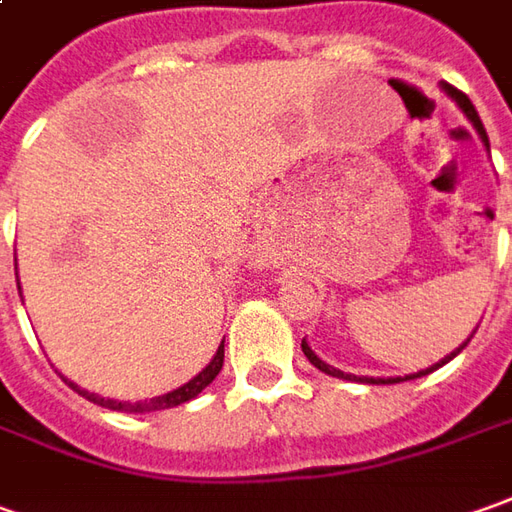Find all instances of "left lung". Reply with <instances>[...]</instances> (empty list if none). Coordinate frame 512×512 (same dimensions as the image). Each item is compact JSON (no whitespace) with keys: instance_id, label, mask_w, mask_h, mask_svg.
<instances>
[{"instance_id":"left-lung-1","label":"left lung","mask_w":512,"mask_h":512,"mask_svg":"<svg viewBox=\"0 0 512 512\" xmlns=\"http://www.w3.org/2000/svg\"><path fill=\"white\" fill-rule=\"evenodd\" d=\"M445 92H448V95H451V98H454L456 104L462 106V112H465V115H468V120H471L473 126H476V132H479V137H482V140H485V146H490L488 143V132H485V126H482V118H479V112H476V106L471 104V98H468V95H465V92H459V89L456 87H451V84H445ZM468 341H471V338H468ZM468 341H465V344H468ZM465 344L459 346V349H456V352H451V355H448V358L442 360V363H448V360L451 358H456V355H459V352H462V349H465ZM301 349H304V355H307V360H310L312 366H315V369H321V372H324V375H332V377H346V380H358V377H352V375H344V372H341V369H332V366H329V363H324V360L318 358V355H315V352H312L310 346H307V341H301ZM442 363H437V366H431V369H425V372H417V375H406V380H414V377H423V375H428V372H434V369H440ZM360 380H363V383H400V377H360Z\"/></svg>"}]
</instances>
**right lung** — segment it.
Returning a JSON list of instances; mask_svg holds the SVG:
<instances>
[{"label": "right lung", "instance_id": "1", "mask_svg": "<svg viewBox=\"0 0 512 512\" xmlns=\"http://www.w3.org/2000/svg\"><path fill=\"white\" fill-rule=\"evenodd\" d=\"M16 284H19V276H16ZM222 360H225V346H219L216 349L214 360L202 369L200 375L194 377V380H188L185 386L180 389H174V392L160 394V397H152V400H143V403H118V400H104V397H95V394L84 392V389H78L75 383H70L72 392H78L81 397H87L89 403H98V406L112 408V411H163V408H174L180 406V403H188V400H194L197 394L219 375V369H222Z\"/></svg>", "mask_w": 512, "mask_h": 512}]
</instances>
